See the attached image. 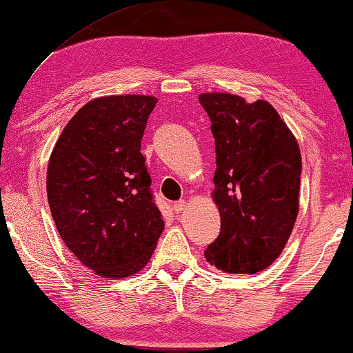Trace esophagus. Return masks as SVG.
I'll use <instances>...</instances> for the list:
<instances>
[{
  "instance_id": "34e87169",
  "label": "esophagus",
  "mask_w": 353,
  "mask_h": 353,
  "mask_svg": "<svg viewBox=\"0 0 353 353\" xmlns=\"http://www.w3.org/2000/svg\"><path fill=\"white\" fill-rule=\"evenodd\" d=\"M185 205H186L185 201H176V202H173V210H175V214H181V212L185 210Z\"/></svg>"
}]
</instances>
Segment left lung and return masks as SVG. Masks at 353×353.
<instances>
[{
    "instance_id": "1",
    "label": "left lung",
    "mask_w": 353,
    "mask_h": 353,
    "mask_svg": "<svg viewBox=\"0 0 353 353\" xmlns=\"http://www.w3.org/2000/svg\"><path fill=\"white\" fill-rule=\"evenodd\" d=\"M199 103L215 138L214 201L221 219L204 255L221 272L259 273L283 252L296 223L301 149L267 101L204 93Z\"/></svg>"
}]
</instances>
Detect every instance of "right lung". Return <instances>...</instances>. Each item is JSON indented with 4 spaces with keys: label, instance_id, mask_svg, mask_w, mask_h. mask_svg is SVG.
I'll list each match as a JSON object with an SVG mask.
<instances>
[{
    "label": "right lung",
    "instance_id": "right-lung-1",
    "mask_svg": "<svg viewBox=\"0 0 353 353\" xmlns=\"http://www.w3.org/2000/svg\"><path fill=\"white\" fill-rule=\"evenodd\" d=\"M154 96L90 101L50 157L48 202L62 241L85 267L127 278L146 267L163 231L141 139Z\"/></svg>",
    "mask_w": 353,
    "mask_h": 353
}]
</instances>
